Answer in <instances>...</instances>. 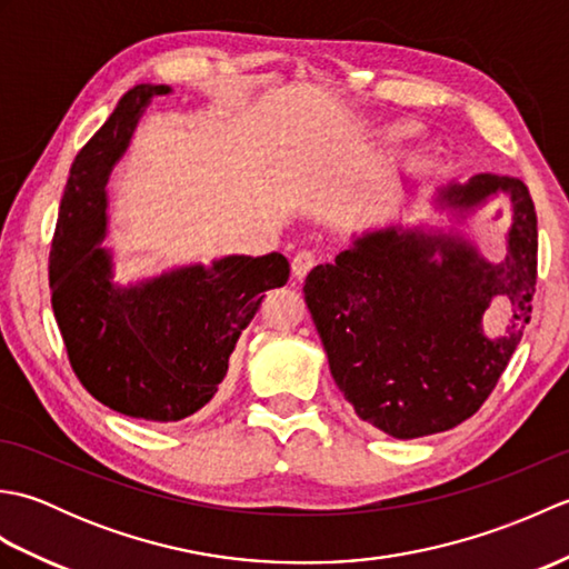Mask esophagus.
Returning <instances> with one entry per match:
<instances>
[{
  "mask_svg": "<svg viewBox=\"0 0 569 569\" xmlns=\"http://www.w3.org/2000/svg\"><path fill=\"white\" fill-rule=\"evenodd\" d=\"M320 259L316 257L312 251H298L293 261H291V269H293V276L298 278V281H303V278L310 273L312 266H316Z\"/></svg>",
  "mask_w": 569,
  "mask_h": 569,
  "instance_id": "34e87169",
  "label": "esophagus"
}]
</instances>
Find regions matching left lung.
<instances>
[{"label":"left lung","instance_id":"1","mask_svg":"<svg viewBox=\"0 0 569 569\" xmlns=\"http://www.w3.org/2000/svg\"><path fill=\"white\" fill-rule=\"evenodd\" d=\"M511 200L509 253L489 263L438 227L391 224L355 237L306 278V303L335 383L361 420L398 440L450 430L475 416L516 352L538 273V217L523 180L479 173L450 183L435 208L465 222L491 198ZM506 295L515 320L487 338L480 318Z\"/></svg>","mask_w":569,"mask_h":569}]
</instances>
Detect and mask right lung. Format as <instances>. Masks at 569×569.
<instances>
[{"label": "right lung", "mask_w": 569, "mask_h": 569, "mask_svg": "<svg viewBox=\"0 0 569 569\" xmlns=\"http://www.w3.org/2000/svg\"><path fill=\"white\" fill-rule=\"evenodd\" d=\"M168 84L131 88L76 156L51 247V303L68 359L100 403L129 418L178 422L212 401L241 330L269 288L288 281L283 253L190 263L122 286L107 234V180L147 104Z\"/></svg>", "instance_id": "1"}]
</instances>
